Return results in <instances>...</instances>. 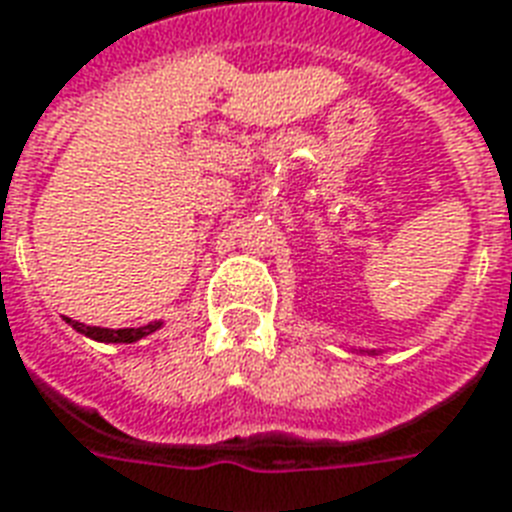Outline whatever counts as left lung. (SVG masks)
<instances>
[{"label":"left lung","instance_id":"1","mask_svg":"<svg viewBox=\"0 0 512 512\" xmlns=\"http://www.w3.org/2000/svg\"><path fill=\"white\" fill-rule=\"evenodd\" d=\"M353 350H356V348H353ZM361 353H372V356H374V353H380V350H361Z\"/></svg>","mask_w":512,"mask_h":512}]
</instances>
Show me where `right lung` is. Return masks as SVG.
Segmentation results:
<instances>
[{
    "mask_svg": "<svg viewBox=\"0 0 512 512\" xmlns=\"http://www.w3.org/2000/svg\"><path fill=\"white\" fill-rule=\"evenodd\" d=\"M66 321L76 329V332H79V335L90 337V340H95V342H138L162 327V321H154V324H146V327H135V329L87 327V324H79V321H71V319H66Z\"/></svg>",
    "mask_w": 512,
    "mask_h": 512,
    "instance_id": "1",
    "label": "right lung"
}]
</instances>
